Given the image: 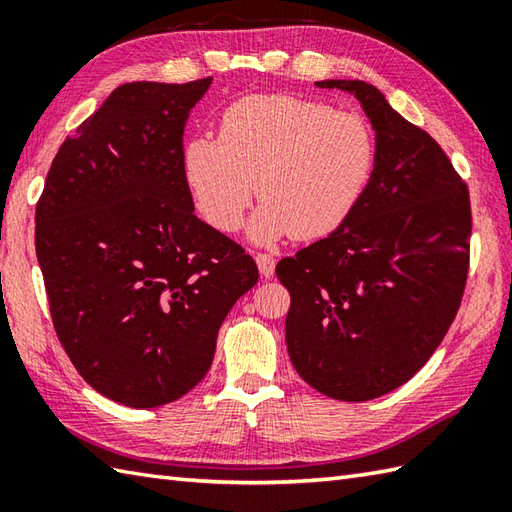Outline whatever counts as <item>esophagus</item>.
<instances>
[{
	"label": "esophagus",
	"instance_id": "1",
	"mask_svg": "<svg viewBox=\"0 0 512 512\" xmlns=\"http://www.w3.org/2000/svg\"><path fill=\"white\" fill-rule=\"evenodd\" d=\"M255 262H257V268L259 273H262V277H273L275 275V257L268 255V253H257L255 255Z\"/></svg>",
	"mask_w": 512,
	"mask_h": 512
}]
</instances>
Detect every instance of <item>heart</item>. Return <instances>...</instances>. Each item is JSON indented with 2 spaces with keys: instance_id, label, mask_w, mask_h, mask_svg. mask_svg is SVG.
I'll list each match as a JSON object with an SVG mask.
<instances>
[{
  "instance_id": "1",
  "label": "heart",
  "mask_w": 512,
  "mask_h": 512,
  "mask_svg": "<svg viewBox=\"0 0 512 512\" xmlns=\"http://www.w3.org/2000/svg\"><path fill=\"white\" fill-rule=\"evenodd\" d=\"M376 136L361 114L286 94H257L228 105L220 138L195 136L182 167L204 220L222 233L242 224L257 244L336 231L363 198L376 167Z\"/></svg>"
}]
</instances>
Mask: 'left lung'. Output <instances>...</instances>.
Here are the masks:
<instances>
[{
    "label": "left lung",
    "mask_w": 512,
    "mask_h": 512,
    "mask_svg": "<svg viewBox=\"0 0 512 512\" xmlns=\"http://www.w3.org/2000/svg\"><path fill=\"white\" fill-rule=\"evenodd\" d=\"M354 94L376 132L363 198L328 237L277 264L290 292L286 345L297 374L334 400L405 385L438 350L469 275V189L442 147L365 81Z\"/></svg>",
    "instance_id": "8db88e82"
}]
</instances>
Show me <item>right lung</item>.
<instances>
[{"label": "right lung", "mask_w": 512, "mask_h": 512, "mask_svg": "<svg viewBox=\"0 0 512 512\" xmlns=\"http://www.w3.org/2000/svg\"><path fill=\"white\" fill-rule=\"evenodd\" d=\"M211 81L116 88L65 138L37 202L63 350L85 383L134 409L200 383L228 310L259 279L242 246L195 217L184 176V125Z\"/></svg>", "instance_id": "1"}]
</instances>
